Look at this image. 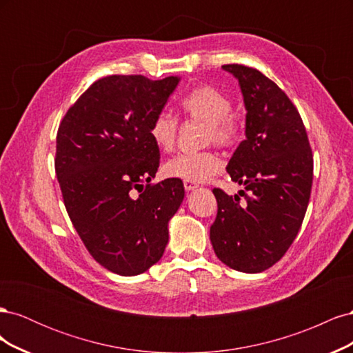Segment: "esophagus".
I'll return each instance as SVG.
<instances>
[{
	"instance_id": "esophagus-1",
	"label": "esophagus",
	"mask_w": 353,
	"mask_h": 353,
	"mask_svg": "<svg viewBox=\"0 0 353 353\" xmlns=\"http://www.w3.org/2000/svg\"><path fill=\"white\" fill-rule=\"evenodd\" d=\"M199 185L196 184V183H190V181H184V188L187 190V191H193V190H196Z\"/></svg>"
}]
</instances>
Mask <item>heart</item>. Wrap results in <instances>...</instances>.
I'll return each mask as SVG.
<instances>
[{"instance_id":"heart-1","label":"heart","mask_w":353,"mask_h":353,"mask_svg":"<svg viewBox=\"0 0 353 353\" xmlns=\"http://www.w3.org/2000/svg\"><path fill=\"white\" fill-rule=\"evenodd\" d=\"M181 108L191 119L206 123L205 141L222 147L234 145L241 135L239 117L231 113V101L216 88L201 85L181 100ZM178 121L170 113L160 112L150 125V138L162 152H170L176 141ZM222 169V160L213 152L179 153L163 165V175L174 179L203 183Z\"/></svg>"}]
</instances>
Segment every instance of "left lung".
I'll list each match as a JSON object with an SVG mask.
<instances>
[{"label": "left lung", "instance_id": "left-lung-1", "mask_svg": "<svg viewBox=\"0 0 353 353\" xmlns=\"http://www.w3.org/2000/svg\"><path fill=\"white\" fill-rule=\"evenodd\" d=\"M223 70L239 79L245 108V140L227 172L244 190L213 188L218 215L210 241L230 268L256 274L279 262L296 239L311 196L314 159L302 117L285 92L243 65Z\"/></svg>", "mask_w": 353, "mask_h": 353}]
</instances>
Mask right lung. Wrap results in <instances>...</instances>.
Segmentation results:
<instances>
[{"instance_id":"obj_1","label":"right lung","mask_w":353,"mask_h":353,"mask_svg":"<svg viewBox=\"0 0 353 353\" xmlns=\"http://www.w3.org/2000/svg\"><path fill=\"white\" fill-rule=\"evenodd\" d=\"M178 82V77L152 81L141 74L101 78L59 126L54 165L69 218L92 258L123 276L160 261L168 222L184 200L181 179L139 190L159 168L150 125Z\"/></svg>"}]
</instances>
